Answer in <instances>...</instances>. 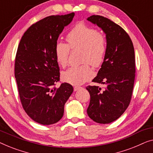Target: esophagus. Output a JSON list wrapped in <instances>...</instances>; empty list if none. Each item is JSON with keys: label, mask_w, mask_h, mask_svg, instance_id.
<instances>
[{"label": "esophagus", "mask_w": 153, "mask_h": 153, "mask_svg": "<svg viewBox=\"0 0 153 153\" xmlns=\"http://www.w3.org/2000/svg\"><path fill=\"white\" fill-rule=\"evenodd\" d=\"M82 88V87H74V91H78V90L81 89Z\"/></svg>", "instance_id": "obj_1"}]
</instances>
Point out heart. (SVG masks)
Returning a JSON list of instances; mask_svg holds the SVG:
<instances>
[{"label": "heart", "mask_w": 153, "mask_h": 153, "mask_svg": "<svg viewBox=\"0 0 153 153\" xmlns=\"http://www.w3.org/2000/svg\"><path fill=\"white\" fill-rule=\"evenodd\" d=\"M68 44L57 42L55 44V54L59 65L65 67L68 64L70 48L81 49L79 66H71L62 72V79L66 82L79 85L89 80L94 72L88 63L94 67H99L103 63L107 52V42L105 36L97 30L85 23H79L66 35Z\"/></svg>", "instance_id": "heart-1"}]
</instances>
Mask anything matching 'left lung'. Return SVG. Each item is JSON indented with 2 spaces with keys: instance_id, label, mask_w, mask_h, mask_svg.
Wrapping results in <instances>:
<instances>
[{
  "instance_id": "1",
  "label": "left lung",
  "mask_w": 153,
  "mask_h": 153,
  "mask_svg": "<svg viewBox=\"0 0 153 153\" xmlns=\"http://www.w3.org/2000/svg\"><path fill=\"white\" fill-rule=\"evenodd\" d=\"M87 20L106 34L105 60L92 82L105 85L88 86L90 94L88 116L96 123L107 124L121 116L130 105L135 78L134 46L128 34L106 17L92 15Z\"/></svg>"
}]
</instances>
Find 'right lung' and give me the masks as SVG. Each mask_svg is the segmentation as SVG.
Here are the masks:
<instances>
[{
	"label": "right lung",
	"mask_w": 153,
	"mask_h": 153,
	"mask_svg": "<svg viewBox=\"0 0 153 153\" xmlns=\"http://www.w3.org/2000/svg\"><path fill=\"white\" fill-rule=\"evenodd\" d=\"M72 12L47 16L25 32L15 58L14 76L21 102L27 114L42 125L54 124L64 115V105L74 91L59 81L55 47L64 27L71 22Z\"/></svg>",
	"instance_id": "add662e5"
}]
</instances>
